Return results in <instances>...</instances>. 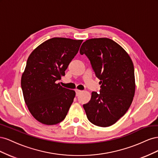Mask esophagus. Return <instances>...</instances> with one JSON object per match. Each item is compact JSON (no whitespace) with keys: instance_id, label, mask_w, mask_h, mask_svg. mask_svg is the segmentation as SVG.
Segmentation results:
<instances>
[{"instance_id":"obj_1","label":"esophagus","mask_w":158,"mask_h":158,"mask_svg":"<svg viewBox=\"0 0 158 158\" xmlns=\"http://www.w3.org/2000/svg\"><path fill=\"white\" fill-rule=\"evenodd\" d=\"M81 92H82V91H81V90L76 89V96H78V95L80 94Z\"/></svg>"}]
</instances>
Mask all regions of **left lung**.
Segmentation results:
<instances>
[{"instance_id": "1", "label": "left lung", "mask_w": 158, "mask_h": 158, "mask_svg": "<svg viewBox=\"0 0 158 158\" xmlns=\"http://www.w3.org/2000/svg\"><path fill=\"white\" fill-rule=\"evenodd\" d=\"M80 52L88 56L102 84L100 93L92 92L83 106L87 117L96 126H111L127 113L135 96L132 61L121 45L106 37L86 40Z\"/></svg>"}]
</instances>
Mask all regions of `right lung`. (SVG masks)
<instances>
[{"mask_svg":"<svg viewBox=\"0 0 158 158\" xmlns=\"http://www.w3.org/2000/svg\"><path fill=\"white\" fill-rule=\"evenodd\" d=\"M83 40L53 37L42 43L28 57L21 78L24 101L37 121L56 125L65 118L76 95L56 81L65 75Z\"/></svg>","mask_w":158,"mask_h":158,"instance_id":"right-lung-1","label":"right lung"}]
</instances>
